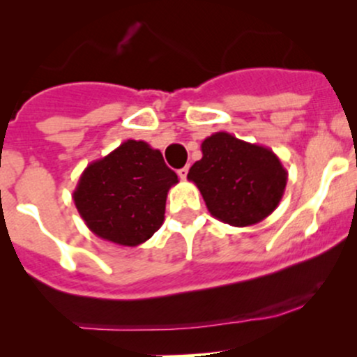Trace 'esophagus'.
I'll use <instances>...</instances> for the list:
<instances>
[{
	"instance_id": "1",
	"label": "esophagus",
	"mask_w": 357,
	"mask_h": 357,
	"mask_svg": "<svg viewBox=\"0 0 357 357\" xmlns=\"http://www.w3.org/2000/svg\"><path fill=\"white\" fill-rule=\"evenodd\" d=\"M177 174H178V177H180V178L185 180V178H187V174H189V168H187V167L180 168V170L177 172Z\"/></svg>"
}]
</instances>
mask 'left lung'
<instances>
[{"mask_svg":"<svg viewBox=\"0 0 357 357\" xmlns=\"http://www.w3.org/2000/svg\"><path fill=\"white\" fill-rule=\"evenodd\" d=\"M200 150L202 158L190 167L187 178L197 185L215 219L246 227L278 207L288 172L270 148L219 131L207 136Z\"/></svg>","mask_w":357,"mask_h":357,"instance_id":"obj_1","label":"left lung"}]
</instances>
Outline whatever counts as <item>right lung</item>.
Returning <instances> with one entry per match:
<instances>
[{
  "mask_svg": "<svg viewBox=\"0 0 357 357\" xmlns=\"http://www.w3.org/2000/svg\"><path fill=\"white\" fill-rule=\"evenodd\" d=\"M178 177L160 150L126 139L82 172L72 199L86 226L101 239L138 246L160 229L165 202Z\"/></svg>",
  "mask_w": 357,
  "mask_h": 357,
  "instance_id": "1",
  "label": "right lung"
}]
</instances>
